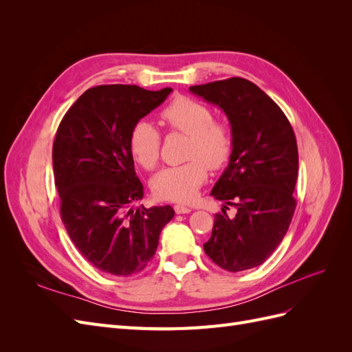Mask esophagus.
<instances>
[{
    "label": "esophagus",
    "instance_id": "1",
    "mask_svg": "<svg viewBox=\"0 0 352 352\" xmlns=\"http://www.w3.org/2000/svg\"><path fill=\"white\" fill-rule=\"evenodd\" d=\"M190 211H192V208H190V207H186V206H182V204L175 206L176 214H186V212H190Z\"/></svg>",
    "mask_w": 352,
    "mask_h": 352
}]
</instances>
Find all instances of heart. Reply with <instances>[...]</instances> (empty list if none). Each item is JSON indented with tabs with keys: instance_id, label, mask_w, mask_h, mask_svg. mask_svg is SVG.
Segmentation results:
<instances>
[{
	"instance_id": "b5f03b06",
	"label": "heart",
	"mask_w": 352,
	"mask_h": 352,
	"mask_svg": "<svg viewBox=\"0 0 352 352\" xmlns=\"http://www.w3.org/2000/svg\"><path fill=\"white\" fill-rule=\"evenodd\" d=\"M160 119L168 129L189 135L185 153L188 162L160 170L153 179V190L162 199L188 202L206 182L208 168L219 170L228 164L233 151L232 131L226 123L212 119V111L204 102L189 97L168 102ZM127 144L138 164L146 170L157 166L162 135L150 122H136Z\"/></svg>"
}]
</instances>
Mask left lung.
I'll list each match as a JSON object with an SVG mask.
<instances>
[{"label": "left lung", "instance_id": "8db88e82", "mask_svg": "<svg viewBox=\"0 0 352 352\" xmlns=\"http://www.w3.org/2000/svg\"><path fill=\"white\" fill-rule=\"evenodd\" d=\"M189 91L228 116L233 135L229 166L211 190L225 202L204 251L219 267L242 272L263 264L282 242L295 212L298 146L285 113L257 85L230 78ZM228 205L237 214H226Z\"/></svg>", "mask_w": 352, "mask_h": 352}]
</instances>
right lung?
Masks as SVG:
<instances>
[{"label":"right lung","mask_w":352,"mask_h":352,"mask_svg":"<svg viewBox=\"0 0 352 352\" xmlns=\"http://www.w3.org/2000/svg\"><path fill=\"white\" fill-rule=\"evenodd\" d=\"M172 88L100 85L85 91L63 117L52 145L60 216L85 260L101 272L131 276L154 257L170 206L131 208L144 197L129 151L132 126Z\"/></svg>","instance_id":"1"}]
</instances>
